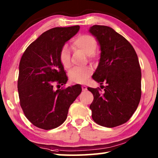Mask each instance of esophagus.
<instances>
[{
    "instance_id": "obj_1",
    "label": "esophagus",
    "mask_w": 158,
    "mask_h": 158,
    "mask_svg": "<svg viewBox=\"0 0 158 158\" xmlns=\"http://www.w3.org/2000/svg\"><path fill=\"white\" fill-rule=\"evenodd\" d=\"M81 89L83 91H85V90H87V87L85 86V85H82Z\"/></svg>"
}]
</instances>
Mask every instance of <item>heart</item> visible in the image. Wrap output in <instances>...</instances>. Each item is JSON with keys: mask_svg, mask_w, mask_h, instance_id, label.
Listing matches in <instances>:
<instances>
[{"mask_svg": "<svg viewBox=\"0 0 158 158\" xmlns=\"http://www.w3.org/2000/svg\"><path fill=\"white\" fill-rule=\"evenodd\" d=\"M73 46L77 49L81 50L88 55L89 60H93L96 58L95 50L98 43L96 40L90 35H80L74 39ZM59 60L61 65L65 69H69L72 65L70 52L68 47L63 46L60 51ZM92 69L90 68H74L69 73V78L72 81L83 84L89 79L92 74Z\"/></svg>", "mask_w": 158, "mask_h": 158, "instance_id": "obj_1", "label": "heart"}]
</instances>
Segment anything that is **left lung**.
<instances>
[{
	"label": "left lung",
	"instance_id": "obj_1",
	"mask_svg": "<svg viewBox=\"0 0 158 158\" xmlns=\"http://www.w3.org/2000/svg\"><path fill=\"white\" fill-rule=\"evenodd\" d=\"M89 32L100 47V58L93 79L102 85L100 89L88 88L93 93L90 105L96 123L114 127L126 123L137 109L141 89V68L135 49L113 28L94 25ZM102 91V90H101Z\"/></svg>",
	"mask_w": 158,
	"mask_h": 158
}]
</instances>
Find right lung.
I'll use <instances>...</instances> for the list:
<instances>
[{
  "instance_id": "right-lung-1",
  "label": "right lung",
  "mask_w": 158,
  "mask_h": 158,
  "mask_svg": "<svg viewBox=\"0 0 158 158\" xmlns=\"http://www.w3.org/2000/svg\"><path fill=\"white\" fill-rule=\"evenodd\" d=\"M79 28L56 27L47 31L29 45L21 58L17 82L21 107L28 121L41 129H53L63 124L69 106L81 92L79 84L53 89V83L60 87L68 81L59 53Z\"/></svg>"
}]
</instances>
